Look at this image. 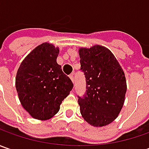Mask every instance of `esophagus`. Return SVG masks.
I'll list each match as a JSON object with an SVG mask.
<instances>
[{
    "label": "esophagus",
    "mask_w": 149,
    "mask_h": 149,
    "mask_svg": "<svg viewBox=\"0 0 149 149\" xmlns=\"http://www.w3.org/2000/svg\"><path fill=\"white\" fill-rule=\"evenodd\" d=\"M70 78L71 79L72 82L74 83V74H71L70 75Z\"/></svg>",
    "instance_id": "1"
}]
</instances>
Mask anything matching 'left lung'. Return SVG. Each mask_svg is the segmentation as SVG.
<instances>
[{
  "instance_id": "1",
  "label": "left lung",
  "mask_w": 149,
  "mask_h": 149,
  "mask_svg": "<svg viewBox=\"0 0 149 149\" xmlns=\"http://www.w3.org/2000/svg\"><path fill=\"white\" fill-rule=\"evenodd\" d=\"M80 70L86 79V92L79 97L84 119L95 127L112 123L124 103L127 84L123 69L112 52L102 45L80 48Z\"/></svg>"
}]
</instances>
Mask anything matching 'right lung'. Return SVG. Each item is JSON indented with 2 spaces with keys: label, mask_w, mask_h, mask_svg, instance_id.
Here are the masks:
<instances>
[{
  "label": "right lung",
  "mask_w": 149,
  "mask_h": 149,
  "mask_svg": "<svg viewBox=\"0 0 149 149\" xmlns=\"http://www.w3.org/2000/svg\"><path fill=\"white\" fill-rule=\"evenodd\" d=\"M59 48L43 43L21 62L15 78V88L23 108L32 117L47 120L60 110L62 101L74 84L57 64Z\"/></svg>",
  "instance_id": "add662e5"
}]
</instances>
